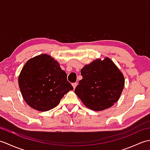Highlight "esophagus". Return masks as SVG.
Segmentation results:
<instances>
[{"label":"esophagus","mask_w":150,"mask_h":150,"mask_svg":"<svg viewBox=\"0 0 150 150\" xmlns=\"http://www.w3.org/2000/svg\"><path fill=\"white\" fill-rule=\"evenodd\" d=\"M72 86H73V87H74V88L75 89V88H76V86H77V83H76V82L73 83H72Z\"/></svg>","instance_id":"obj_1"}]
</instances>
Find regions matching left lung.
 I'll list each match as a JSON object with an SVG mask.
<instances>
[{"label":"left lung","instance_id":"left-lung-1","mask_svg":"<svg viewBox=\"0 0 150 150\" xmlns=\"http://www.w3.org/2000/svg\"><path fill=\"white\" fill-rule=\"evenodd\" d=\"M81 72L82 79L75 93L87 107L101 111L117 102L124 88L125 78L110 58L96 59L86 64Z\"/></svg>","mask_w":150,"mask_h":150}]
</instances>
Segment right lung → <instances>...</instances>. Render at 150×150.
<instances>
[{"instance_id":"right-lung-1","label":"right lung","mask_w":150,"mask_h":150,"mask_svg":"<svg viewBox=\"0 0 150 150\" xmlns=\"http://www.w3.org/2000/svg\"><path fill=\"white\" fill-rule=\"evenodd\" d=\"M18 86L27 105L42 112L56 107L64 95L74 89L59 62L48 54L26 62L18 76Z\"/></svg>"}]
</instances>
